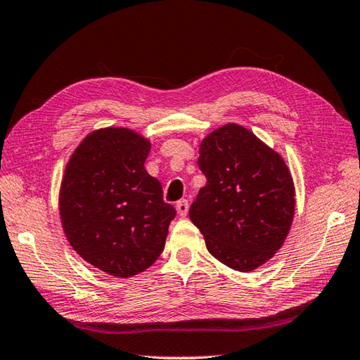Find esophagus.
Returning a JSON list of instances; mask_svg holds the SVG:
<instances>
[{"label":"esophagus","instance_id":"obj_1","mask_svg":"<svg viewBox=\"0 0 360 360\" xmlns=\"http://www.w3.org/2000/svg\"><path fill=\"white\" fill-rule=\"evenodd\" d=\"M175 208H177V213H179V216H186L188 214V210H189V202L186 200V199H183V200H179L177 202V205H175Z\"/></svg>","mask_w":360,"mask_h":360}]
</instances>
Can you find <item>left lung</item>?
<instances>
[{"label": "left lung", "instance_id": "8db88e82", "mask_svg": "<svg viewBox=\"0 0 360 360\" xmlns=\"http://www.w3.org/2000/svg\"><path fill=\"white\" fill-rule=\"evenodd\" d=\"M207 177L189 208L208 252L248 273L285 241L295 214V185L285 161L248 128L227 124L200 142Z\"/></svg>", "mask_w": 360, "mask_h": 360}]
</instances>
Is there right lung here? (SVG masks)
Returning <instances> with one entry per match:
<instances>
[{
    "mask_svg": "<svg viewBox=\"0 0 360 360\" xmlns=\"http://www.w3.org/2000/svg\"><path fill=\"white\" fill-rule=\"evenodd\" d=\"M150 142L128 128L92 131L67 162L59 191L64 233L79 257L106 274L130 277L165 249L175 208L144 162Z\"/></svg>",
    "mask_w": 360,
    "mask_h": 360,
    "instance_id": "right-lung-1",
    "label": "right lung"
}]
</instances>
